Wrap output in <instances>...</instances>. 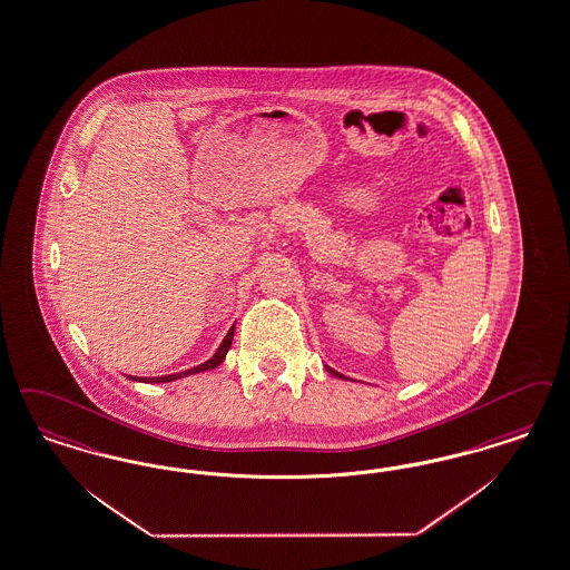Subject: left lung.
<instances>
[{
	"label": "left lung",
	"instance_id": "8db88e82",
	"mask_svg": "<svg viewBox=\"0 0 570 570\" xmlns=\"http://www.w3.org/2000/svg\"><path fill=\"white\" fill-rule=\"evenodd\" d=\"M326 366V371H328V373H331V375H335V377H340V380H347V377H345V375H343V373H340V371H335V368H331V366L328 365H324Z\"/></svg>",
	"mask_w": 570,
	"mask_h": 570
}]
</instances>
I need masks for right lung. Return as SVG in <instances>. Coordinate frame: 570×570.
I'll return each mask as SVG.
<instances>
[{
	"mask_svg": "<svg viewBox=\"0 0 570 570\" xmlns=\"http://www.w3.org/2000/svg\"><path fill=\"white\" fill-rule=\"evenodd\" d=\"M233 333H235V324L228 328L227 337L223 340L220 347L216 350V354H214L209 361L202 363V365L193 366V368H186L183 373L160 375V377H131V375H129V380L146 382V384H167V382H174V380H180V377H188V375H197V373H204V371H209V368H216V366L220 365V363L227 358L228 347H230V343H233Z\"/></svg>",
	"mask_w": 570,
	"mask_h": 570,
	"instance_id": "right-lung-1",
	"label": "right lung"
}]
</instances>
